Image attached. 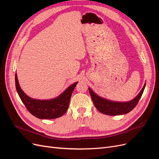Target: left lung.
Returning <instances> with one entry per match:
<instances>
[{"instance_id": "8db88e82", "label": "left lung", "mask_w": 159, "mask_h": 159, "mask_svg": "<svg viewBox=\"0 0 159 159\" xmlns=\"http://www.w3.org/2000/svg\"><path fill=\"white\" fill-rule=\"evenodd\" d=\"M145 88V84L144 85L140 93L137 95V97L127 102H113V101L101 98L89 88V91L95 107L99 111L107 115H119L128 113L135 107L139 99L141 98Z\"/></svg>"}]
</instances>
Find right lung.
<instances>
[{
    "label": "right lung",
    "instance_id": "1",
    "mask_svg": "<svg viewBox=\"0 0 159 159\" xmlns=\"http://www.w3.org/2000/svg\"><path fill=\"white\" fill-rule=\"evenodd\" d=\"M78 82L71 85L58 97L52 99L40 100L32 99L24 92L15 74V84L17 93L27 110L34 116L41 119H52L61 117L68 109L72 92Z\"/></svg>",
    "mask_w": 159,
    "mask_h": 159
}]
</instances>
